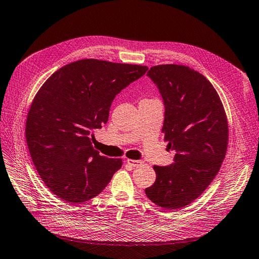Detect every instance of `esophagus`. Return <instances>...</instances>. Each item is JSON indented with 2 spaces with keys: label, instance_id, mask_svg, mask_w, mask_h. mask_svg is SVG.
<instances>
[{
  "label": "esophagus",
  "instance_id": "1",
  "mask_svg": "<svg viewBox=\"0 0 259 259\" xmlns=\"http://www.w3.org/2000/svg\"><path fill=\"white\" fill-rule=\"evenodd\" d=\"M127 163L129 164V165H131V166H134V167H138V166H140V165H142L144 162L143 161H140V160H127Z\"/></svg>",
  "mask_w": 259,
  "mask_h": 259
}]
</instances>
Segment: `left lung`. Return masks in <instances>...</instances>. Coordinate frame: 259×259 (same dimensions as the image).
<instances>
[{"mask_svg":"<svg viewBox=\"0 0 259 259\" xmlns=\"http://www.w3.org/2000/svg\"><path fill=\"white\" fill-rule=\"evenodd\" d=\"M148 75L164 99L162 132L176 154L169 166L153 167L156 181L145 194L158 207L181 209L196 200L220 169L229 143L228 118L209 79L189 66L160 64Z\"/></svg>","mask_w":259,"mask_h":259,"instance_id":"obj_1","label":"left lung"}]
</instances>
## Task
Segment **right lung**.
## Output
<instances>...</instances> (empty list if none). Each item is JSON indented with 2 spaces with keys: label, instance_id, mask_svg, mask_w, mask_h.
Instances as JSON below:
<instances>
[{
  "label": "right lung",
  "instance_id": "right-lung-1",
  "mask_svg": "<svg viewBox=\"0 0 259 259\" xmlns=\"http://www.w3.org/2000/svg\"><path fill=\"white\" fill-rule=\"evenodd\" d=\"M148 69L83 59L62 66L39 89L26 119V141L52 194L74 204L107 186L122 160L99 155L91 131L108 121L115 96Z\"/></svg>",
  "mask_w": 259,
  "mask_h": 259
}]
</instances>
